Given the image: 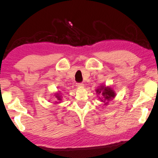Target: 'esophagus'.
I'll return each instance as SVG.
<instances>
[{"label":"esophagus","mask_w":158,"mask_h":158,"mask_svg":"<svg viewBox=\"0 0 158 158\" xmlns=\"http://www.w3.org/2000/svg\"><path fill=\"white\" fill-rule=\"evenodd\" d=\"M77 87H83L84 86V84H82V83H78V84H77Z\"/></svg>","instance_id":"34e87169"}]
</instances>
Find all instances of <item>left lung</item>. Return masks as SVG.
<instances>
[{"mask_svg": "<svg viewBox=\"0 0 158 158\" xmlns=\"http://www.w3.org/2000/svg\"><path fill=\"white\" fill-rule=\"evenodd\" d=\"M96 93L99 96V100L105 103L104 105H107L109 102L113 100L116 97V93L110 86H106L105 85H101L100 87L96 89Z\"/></svg>", "mask_w": 158, "mask_h": 158, "instance_id": "1", "label": "left lung"}]
</instances>
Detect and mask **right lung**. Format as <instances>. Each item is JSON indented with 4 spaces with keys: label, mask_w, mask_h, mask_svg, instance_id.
<instances>
[{
    "label": "right lung",
    "mask_w": 158,
    "mask_h": 158,
    "mask_svg": "<svg viewBox=\"0 0 158 158\" xmlns=\"http://www.w3.org/2000/svg\"><path fill=\"white\" fill-rule=\"evenodd\" d=\"M55 98H56L57 101H56V102H54V104H59L61 102V101L63 100V97L62 95H61V93H60V91L56 92L54 94Z\"/></svg>",
    "instance_id": "obj_1"
}]
</instances>
